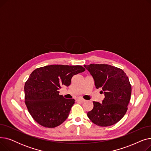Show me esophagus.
<instances>
[{
	"mask_svg": "<svg viewBox=\"0 0 151 151\" xmlns=\"http://www.w3.org/2000/svg\"><path fill=\"white\" fill-rule=\"evenodd\" d=\"M78 100L81 101V102H82V103H83V102H84V101H86L84 99H82V98H79V99H78Z\"/></svg>",
	"mask_w": 151,
	"mask_h": 151,
	"instance_id": "obj_1",
	"label": "esophagus"
}]
</instances>
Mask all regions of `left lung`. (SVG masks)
Wrapping results in <instances>:
<instances>
[{"instance_id":"obj_1","label":"left lung","mask_w":151,"mask_h":151,"mask_svg":"<svg viewBox=\"0 0 151 151\" xmlns=\"http://www.w3.org/2000/svg\"><path fill=\"white\" fill-rule=\"evenodd\" d=\"M92 76L97 89L105 95L102 104L93 101V108L88 113L89 119L100 127L119 121L125 114L130 100L132 87L124 71L107 64L91 63L84 65Z\"/></svg>"}]
</instances>
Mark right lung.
Segmentation results:
<instances>
[{
    "label": "right lung",
    "instance_id": "add662e5",
    "mask_svg": "<svg viewBox=\"0 0 151 151\" xmlns=\"http://www.w3.org/2000/svg\"><path fill=\"white\" fill-rule=\"evenodd\" d=\"M84 71L80 65H50L32 72L24 85L25 104L38 124L54 128L67 119L75 100L63 98L58 91L62 86H70L71 78Z\"/></svg>",
    "mask_w": 151,
    "mask_h": 151
}]
</instances>
